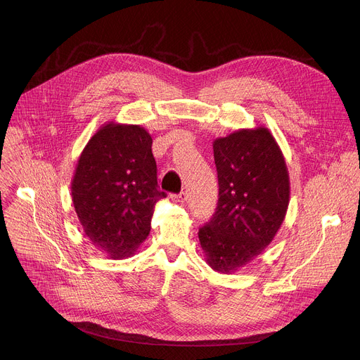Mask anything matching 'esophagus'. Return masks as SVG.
Returning a JSON list of instances; mask_svg holds the SVG:
<instances>
[{"label":"esophagus","mask_w":360,"mask_h":360,"mask_svg":"<svg viewBox=\"0 0 360 360\" xmlns=\"http://www.w3.org/2000/svg\"><path fill=\"white\" fill-rule=\"evenodd\" d=\"M186 199H188V193H186V192H184V191H182L181 193H178V195H176V200H178V202H185Z\"/></svg>","instance_id":"esophagus-1"}]
</instances>
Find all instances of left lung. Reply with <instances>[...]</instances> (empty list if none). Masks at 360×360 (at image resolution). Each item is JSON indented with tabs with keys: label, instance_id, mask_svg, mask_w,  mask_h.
<instances>
[{
	"label": "left lung",
	"instance_id": "8db88e82",
	"mask_svg": "<svg viewBox=\"0 0 360 360\" xmlns=\"http://www.w3.org/2000/svg\"><path fill=\"white\" fill-rule=\"evenodd\" d=\"M219 199L198 232L205 261L232 274L274 240L289 205L290 184L283 153L265 127L239 129L214 141Z\"/></svg>",
	"mask_w": 360,
	"mask_h": 360
}]
</instances>
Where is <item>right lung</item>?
<instances>
[{"instance_id": "1", "label": "right lung", "mask_w": 360, "mask_h": 360, "mask_svg": "<svg viewBox=\"0 0 360 360\" xmlns=\"http://www.w3.org/2000/svg\"><path fill=\"white\" fill-rule=\"evenodd\" d=\"M86 238L111 259L132 256L150 231L160 191L152 138L141 125L107 122L81 152L71 182Z\"/></svg>"}]
</instances>
